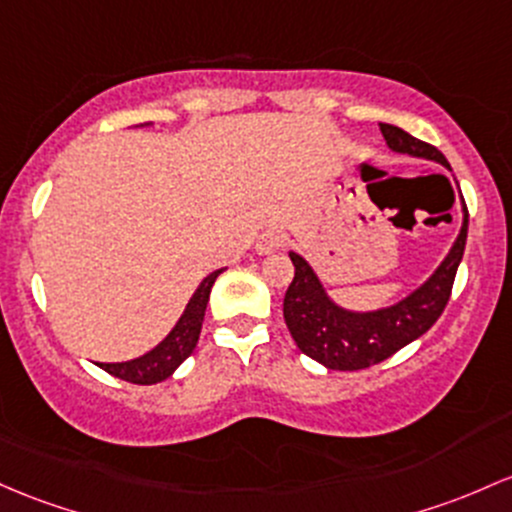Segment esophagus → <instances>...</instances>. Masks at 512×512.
<instances>
[{
	"label": "esophagus",
	"mask_w": 512,
	"mask_h": 512,
	"mask_svg": "<svg viewBox=\"0 0 512 512\" xmlns=\"http://www.w3.org/2000/svg\"><path fill=\"white\" fill-rule=\"evenodd\" d=\"M286 245V233L279 228H269L265 233L260 235V240H257V252L260 255H269V252H277L282 250Z\"/></svg>",
	"instance_id": "34e87169"
}]
</instances>
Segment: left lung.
I'll list each match as a JSON object with an SVG mask.
<instances>
[{"instance_id": "left-lung-1", "label": "left lung", "mask_w": 512, "mask_h": 512, "mask_svg": "<svg viewBox=\"0 0 512 512\" xmlns=\"http://www.w3.org/2000/svg\"><path fill=\"white\" fill-rule=\"evenodd\" d=\"M379 128L393 153L440 162L449 170V162L435 145L423 143L391 123H379ZM462 213V228L442 265L406 299L396 301L393 306L376 308V311H350V308L338 306L328 296L313 267L299 252H289L296 272L284 296V320L303 355L316 359L328 369L357 372V369L384 362L401 347L411 345L420 335L428 333L445 311L449 294H452L454 274L464 255L466 230H469V211H466L464 199Z\"/></svg>"}]
</instances>
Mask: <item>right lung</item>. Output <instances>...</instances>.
<instances>
[{"label": "right lung", "instance_id": "right-lung-1", "mask_svg": "<svg viewBox=\"0 0 512 512\" xmlns=\"http://www.w3.org/2000/svg\"><path fill=\"white\" fill-rule=\"evenodd\" d=\"M223 269L211 272L204 282L199 284V289L194 291V296L189 299L187 308H184L182 318L177 320V325L170 330L165 340L160 345H155L153 350L145 352L143 357L128 359V362H97V367L109 372L111 376H119L123 381H131V384H157V381H165L167 376L174 374V369L184 362L194 352L196 342H199L201 323H204L206 303H209L211 286L218 279Z\"/></svg>", "mask_w": 512, "mask_h": 512}]
</instances>
